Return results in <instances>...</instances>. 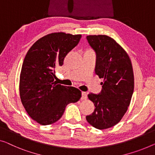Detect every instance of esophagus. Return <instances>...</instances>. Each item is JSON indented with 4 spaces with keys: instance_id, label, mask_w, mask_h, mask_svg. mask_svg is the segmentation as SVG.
Returning a JSON list of instances; mask_svg holds the SVG:
<instances>
[{
    "instance_id": "esophagus-1",
    "label": "esophagus",
    "mask_w": 155,
    "mask_h": 155,
    "mask_svg": "<svg viewBox=\"0 0 155 155\" xmlns=\"http://www.w3.org/2000/svg\"><path fill=\"white\" fill-rule=\"evenodd\" d=\"M81 100H86L87 99V93L85 92H82L81 93Z\"/></svg>"
}]
</instances>
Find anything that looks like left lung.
<instances>
[{"label":"left lung","mask_w":155,"mask_h":155,"mask_svg":"<svg viewBox=\"0 0 155 155\" xmlns=\"http://www.w3.org/2000/svg\"><path fill=\"white\" fill-rule=\"evenodd\" d=\"M86 38L96 53L95 74L104 79L100 93L87 95L95 108L86 120L96 129H105L118 123L127 110L134 87L132 64L113 38L102 35Z\"/></svg>","instance_id":"obj_1"}]
</instances>
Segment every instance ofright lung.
I'll use <instances>...</instances> for the list:
<instances>
[{
  "label": "right lung",
  "instance_id": "1",
  "mask_svg": "<svg viewBox=\"0 0 155 155\" xmlns=\"http://www.w3.org/2000/svg\"><path fill=\"white\" fill-rule=\"evenodd\" d=\"M81 38V35L51 33L35 41L27 52L20 74V97L29 116L41 125L58 120L66 106L81 97L78 88L54 81L55 68L63 65Z\"/></svg>",
  "mask_w": 155,
  "mask_h": 155
}]
</instances>
